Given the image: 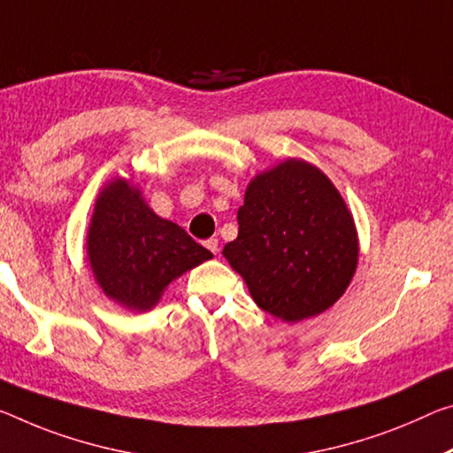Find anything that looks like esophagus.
I'll list each match as a JSON object with an SVG mask.
<instances>
[{"label": "esophagus", "instance_id": "obj_1", "mask_svg": "<svg viewBox=\"0 0 453 453\" xmlns=\"http://www.w3.org/2000/svg\"><path fill=\"white\" fill-rule=\"evenodd\" d=\"M205 248H207V250H210V252H211V254H215V256H218V252H219V242H218V240H215V238H210V240H207V242H205Z\"/></svg>", "mask_w": 453, "mask_h": 453}]
</instances>
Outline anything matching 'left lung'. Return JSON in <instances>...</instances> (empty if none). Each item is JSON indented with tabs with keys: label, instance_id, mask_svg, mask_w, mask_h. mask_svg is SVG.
Listing matches in <instances>:
<instances>
[{
	"label": "left lung",
	"instance_id": "obj_1",
	"mask_svg": "<svg viewBox=\"0 0 453 453\" xmlns=\"http://www.w3.org/2000/svg\"><path fill=\"white\" fill-rule=\"evenodd\" d=\"M238 238L226 243L229 265L254 303L298 322L325 312L353 280L357 227L347 203L319 167L288 159L250 181L238 210Z\"/></svg>",
	"mask_w": 453,
	"mask_h": 453
}]
</instances>
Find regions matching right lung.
I'll use <instances>...</instances> for the list:
<instances>
[{
	"label": "right lung",
	"mask_w": 453,
	"mask_h": 453,
	"mask_svg": "<svg viewBox=\"0 0 453 453\" xmlns=\"http://www.w3.org/2000/svg\"><path fill=\"white\" fill-rule=\"evenodd\" d=\"M86 254L106 296L136 312L150 311L175 278L213 257L183 227L159 218L120 177L98 193Z\"/></svg>",
	"instance_id": "add662e5"
}]
</instances>
